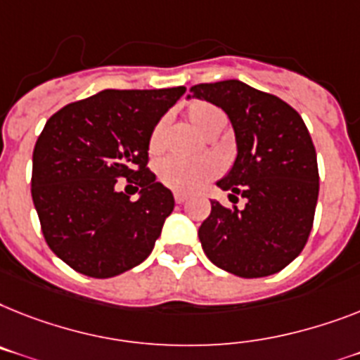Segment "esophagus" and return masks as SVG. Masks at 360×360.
<instances>
[{
  "label": "esophagus",
  "instance_id": "obj_1",
  "mask_svg": "<svg viewBox=\"0 0 360 360\" xmlns=\"http://www.w3.org/2000/svg\"><path fill=\"white\" fill-rule=\"evenodd\" d=\"M174 200H176V204H184L187 200V195H184V193H174Z\"/></svg>",
  "mask_w": 360,
  "mask_h": 360
}]
</instances>
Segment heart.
Wrapping results in <instances>:
<instances>
[{
    "label": "heart",
    "instance_id": "heart-1",
    "mask_svg": "<svg viewBox=\"0 0 360 360\" xmlns=\"http://www.w3.org/2000/svg\"><path fill=\"white\" fill-rule=\"evenodd\" d=\"M187 120L202 134H210L217 127L224 124V115L217 106L206 101H195L187 106ZM165 121H158L148 138V150L158 153L163 145ZM219 173V162L215 158H165L158 165V176L163 186L178 193H193L200 189L207 180Z\"/></svg>",
    "mask_w": 360,
    "mask_h": 360
}]
</instances>
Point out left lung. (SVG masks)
Masks as SVG:
<instances>
[{
  "mask_svg": "<svg viewBox=\"0 0 360 360\" xmlns=\"http://www.w3.org/2000/svg\"><path fill=\"white\" fill-rule=\"evenodd\" d=\"M228 114L237 158L217 186L236 204L212 200L198 239L213 265L239 278H265L304 250L319 200V163L304 120L280 97L240 80L189 88Z\"/></svg>",
  "mask_w": 360,
  "mask_h": 360,
  "instance_id": "left-lung-1",
  "label": "left lung"
}]
</instances>
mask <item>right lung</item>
Masks as SVG:
<instances>
[{
  "instance_id": "right-lung-1",
  "label": "right lung",
  "mask_w": 360,
  "mask_h": 360,
  "mask_svg": "<svg viewBox=\"0 0 360 360\" xmlns=\"http://www.w3.org/2000/svg\"><path fill=\"white\" fill-rule=\"evenodd\" d=\"M186 88L103 90L47 120L32 150L31 195L47 246L66 265L112 278L153 252L174 207L147 167L148 138ZM127 177L142 197L117 191Z\"/></svg>"
}]
</instances>
